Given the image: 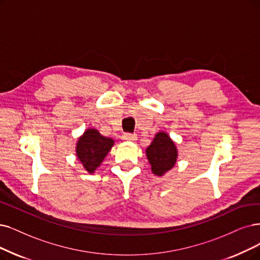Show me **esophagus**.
Listing matches in <instances>:
<instances>
[{"instance_id":"obj_1","label":"esophagus","mask_w":260,"mask_h":260,"mask_svg":"<svg viewBox=\"0 0 260 260\" xmlns=\"http://www.w3.org/2000/svg\"><path fill=\"white\" fill-rule=\"evenodd\" d=\"M121 139L123 141H137L138 137L136 133H124Z\"/></svg>"}]
</instances>
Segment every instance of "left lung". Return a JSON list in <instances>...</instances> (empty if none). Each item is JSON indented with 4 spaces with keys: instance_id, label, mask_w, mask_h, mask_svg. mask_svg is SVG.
I'll return each instance as SVG.
<instances>
[{
    "instance_id": "1",
    "label": "left lung",
    "mask_w": 260,
    "mask_h": 260,
    "mask_svg": "<svg viewBox=\"0 0 260 260\" xmlns=\"http://www.w3.org/2000/svg\"><path fill=\"white\" fill-rule=\"evenodd\" d=\"M147 159L154 175L162 176L174 168L177 160V148L165 132H159L146 149Z\"/></svg>"
}]
</instances>
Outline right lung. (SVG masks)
<instances>
[{
  "label": "right lung",
  "instance_id": "1",
  "mask_svg": "<svg viewBox=\"0 0 260 260\" xmlns=\"http://www.w3.org/2000/svg\"><path fill=\"white\" fill-rule=\"evenodd\" d=\"M114 145L96 129H87L77 143L78 159L88 173H94Z\"/></svg>",
  "mask_w": 260,
  "mask_h": 260
}]
</instances>
